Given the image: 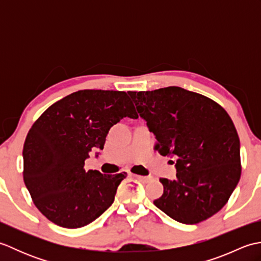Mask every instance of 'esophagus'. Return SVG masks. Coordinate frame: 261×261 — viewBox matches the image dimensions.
I'll return each instance as SVG.
<instances>
[{
    "instance_id": "1",
    "label": "esophagus",
    "mask_w": 261,
    "mask_h": 261,
    "mask_svg": "<svg viewBox=\"0 0 261 261\" xmlns=\"http://www.w3.org/2000/svg\"><path fill=\"white\" fill-rule=\"evenodd\" d=\"M134 177L135 178H137V179H139V180H141V181H143V182H148L149 180L151 179V177H149V176H141V175H134Z\"/></svg>"
}]
</instances>
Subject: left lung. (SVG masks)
<instances>
[{
	"label": "left lung",
	"mask_w": 261,
	"mask_h": 261,
	"mask_svg": "<svg viewBox=\"0 0 261 261\" xmlns=\"http://www.w3.org/2000/svg\"><path fill=\"white\" fill-rule=\"evenodd\" d=\"M150 132L154 149L175 157L176 178H160L153 204L177 222L196 224L218 213L241 176L240 140L226 111L181 87L127 92Z\"/></svg>",
	"instance_id": "1"
}]
</instances>
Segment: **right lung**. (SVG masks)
<instances>
[{
  "instance_id": "right-lung-1",
  "label": "right lung",
  "mask_w": 261,
  "mask_h": 261,
  "mask_svg": "<svg viewBox=\"0 0 261 261\" xmlns=\"http://www.w3.org/2000/svg\"><path fill=\"white\" fill-rule=\"evenodd\" d=\"M125 116L138 118L125 92L84 90L54 103L33 123L22 152L23 180L49 221L82 228L112 205L126 173L86 171L84 165L90 152L103 150L111 126Z\"/></svg>"
}]
</instances>
